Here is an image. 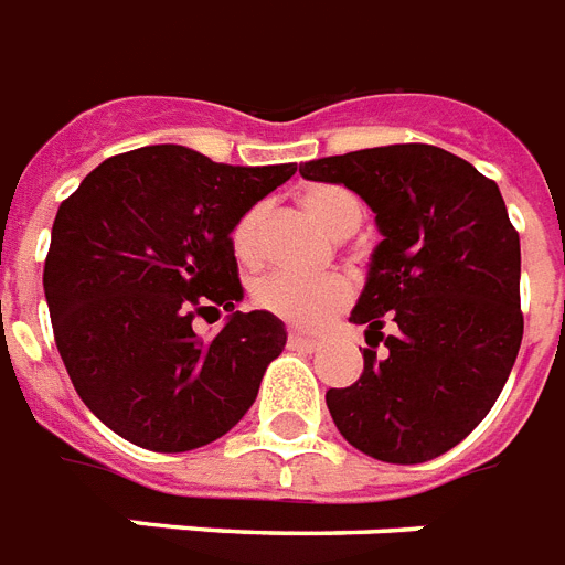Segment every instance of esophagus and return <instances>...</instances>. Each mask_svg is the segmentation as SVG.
I'll use <instances>...</instances> for the list:
<instances>
[{
    "mask_svg": "<svg viewBox=\"0 0 565 565\" xmlns=\"http://www.w3.org/2000/svg\"><path fill=\"white\" fill-rule=\"evenodd\" d=\"M288 350H306V353H315L320 347V338H309L303 332H288Z\"/></svg>",
    "mask_w": 565,
    "mask_h": 565,
    "instance_id": "esophagus-1",
    "label": "esophagus"
}]
</instances>
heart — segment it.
<instances>
[{"label": "heart", "instance_id": "1", "mask_svg": "<svg viewBox=\"0 0 565 565\" xmlns=\"http://www.w3.org/2000/svg\"><path fill=\"white\" fill-rule=\"evenodd\" d=\"M300 206L315 224L332 238L355 233L364 218V204L355 192L335 183H315L300 192ZM265 204L247 206L230 230V247L242 265L254 268L265 256ZM353 300V282L344 274L323 277H295V274H268L254 286V303L291 327L318 329L332 320Z\"/></svg>", "mask_w": 565, "mask_h": 565}]
</instances>
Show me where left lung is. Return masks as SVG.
Returning a JSON list of instances; mask_svg holds the SVG:
<instances>
[{
    "mask_svg": "<svg viewBox=\"0 0 565 565\" xmlns=\"http://www.w3.org/2000/svg\"><path fill=\"white\" fill-rule=\"evenodd\" d=\"M300 174L353 189L382 233L353 309L367 327L364 373L327 391L329 414L376 461H431L487 417L522 344L519 233L502 192L426 142L323 157Z\"/></svg>",
    "mask_w": 565,
    "mask_h": 565,
    "instance_id": "obj_1",
    "label": "left lung"
}]
</instances>
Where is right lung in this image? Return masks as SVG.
I'll return each mask as SVG.
<instances>
[{
	"instance_id": "obj_1",
	"label": "right lung",
	"mask_w": 565,
	"mask_h": 565,
	"mask_svg": "<svg viewBox=\"0 0 565 565\" xmlns=\"http://www.w3.org/2000/svg\"><path fill=\"white\" fill-rule=\"evenodd\" d=\"M295 171L148 146L104 160L63 201L43 268L54 344L84 405L116 435L189 452L254 405L286 347L282 320L234 311L212 339L191 320L242 300L230 230Z\"/></svg>"
}]
</instances>
